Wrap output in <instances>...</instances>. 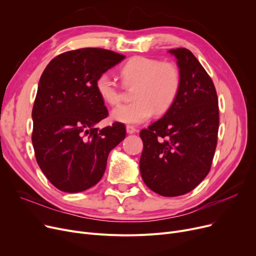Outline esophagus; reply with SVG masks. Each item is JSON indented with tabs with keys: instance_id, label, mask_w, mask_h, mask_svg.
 Returning <instances> with one entry per match:
<instances>
[{
	"instance_id": "obj_1",
	"label": "esophagus",
	"mask_w": 256,
	"mask_h": 256,
	"mask_svg": "<svg viewBox=\"0 0 256 256\" xmlns=\"http://www.w3.org/2000/svg\"><path fill=\"white\" fill-rule=\"evenodd\" d=\"M137 132V130L134 128V126H126V132L128 134H135Z\"/></svg>"
}]
</instances>
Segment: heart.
Returning a JSON list of instances; mask_svg holds the SVG:
<instances>
[{"instance_id": "1", "label": "heart", "mask_w": 256, "mask_h": 256, "mask_svg": "<svg viewBox=\"0 0 256 256\" xmlns=\"http://www.w3.org/2000/svg\"><path fill=\"white\" fill-rule=\"evenodd\" d=\"M126 86H135V100L116 106L111 117L117 122L140 124L154 112H166L176 100L180 88V72L176 65L147 57H134L120 70ZM100 98L111 106L121 100V90L111 74H102L96 83Z\"/></svg>"}]
</instances>
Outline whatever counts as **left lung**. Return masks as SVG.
<instances>
[{"label": "left lung", "instance_id": "obj_1", "mask_svg": "<svg viewBox=\"0 0 256 256\" xmlns=\"http://www.w3.org/2000/svg\"><path fill=\"white\" fill-rule=\"evenodd\" d=\"M180 88L164 116L140 132V172L154 192L174 197L192 191L208 174L217 146V92L206 70L186 48H172Z\"/></svg>", "mask_w": 256, "mask_h": 256}]
</instances>
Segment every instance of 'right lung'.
<instances>
[{"label": "right lung", "instance_id": "obj_1", "mask_svg": "<svg viewBox=\"0 0 256 256\" xmlns=\"http://www.w3.org/2000/svg\"><path fill=\"white\" fill-rule=\"evenodd\" d=\"M124 59L96 48L66 52L48 63L39 80L32 143L38 166L60 191L78 193L96 184L108 156L126 138L120 122L96 126L108 116L96 80Z\"/></svg>", "mask_w": 256, "mask_h": 256}]
</instances>
